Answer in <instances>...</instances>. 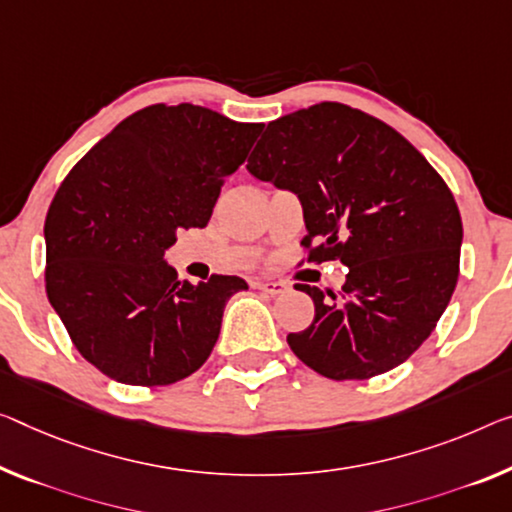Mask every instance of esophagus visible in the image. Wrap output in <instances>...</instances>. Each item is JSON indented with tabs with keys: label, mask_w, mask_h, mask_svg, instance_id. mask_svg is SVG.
Wrapping results in <instances>:
<instances>
[{
	"label": "esophagus",
	"mask_w": 512,
	"mask_h": 512,
	"mask_svg": "<svg viewBox=\"0 0 512 512\" xmlns=\"http://www.w3.org/2000/svg\"><path fill=\"white\" fill-rule=\"evenodd\" d=\"M254 288L263 290L265 295H281L283 290H286V283H281V281H256Z\"/></svg>",
	"instance_id": "1"
}]
</instances>
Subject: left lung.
I'll return each mask as SVG.
<instances>
[{"instance_id":"obj_1","label":"left lung","mask_w":512,"mask_h":512,"mask_svg":"<svg viewBox=\"0 0 512 512\" xmlns=\"http://www.w3.org/2000/svg\"><path fill=\"white\" fill-rule=\"evenodd\" d=\"M247 169L302 199L306 261L348 267L338 302L297 283L316 318L288 334L290 350L329 380H371L410 359L460 274L458 203L426 157L375 116L320 102L267 123Z\"/></svg>"}]
</instances>
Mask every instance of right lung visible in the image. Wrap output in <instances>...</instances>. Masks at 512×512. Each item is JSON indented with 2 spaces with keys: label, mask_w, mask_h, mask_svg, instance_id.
I'll return each mask as SVG.
<instances>
[{
  "label": "right lung",
  "mask_w": 512,
  "mask_h": 512,
  "mask_svg": "<svg viewBox=\"0 0 512 512\" xmlns=\"http://www.w3.org/2000/svg\"><path fill=\"white\" fill-rule=\"evenodd\" d=\"M263 123L199 105H151L70 169L45 217V290L77 352L102 375L164 387L206 364L240 277L192 286L164 261L203 229Z\"/></svg>",
  "instance_id": "obj_1"
}]
</instances>
